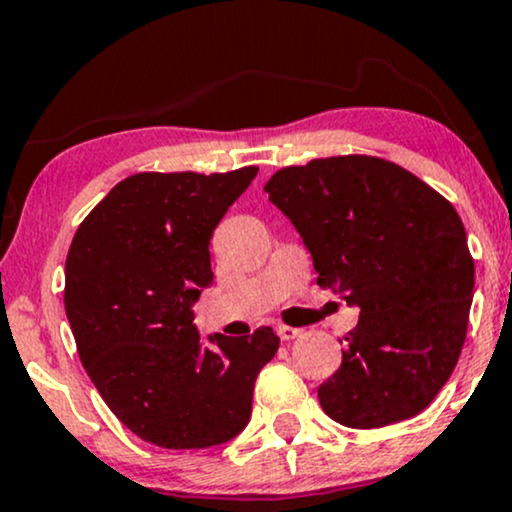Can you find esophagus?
Masks as SVG:
<instances>
[{"label":"esophagus","mask_w":512,"mask_h":512,"mask_svg":"<svg viewBox=\"0 0 512 512\" xmlns=\"http://www.w3.org/2000/svg\"><path fill=\"white\" fill-rule=\"evenodd\" d=\"M276 334L281 337V342H291V339L301 337L303 330H296V327H289V325H279L276 327Z\"/></svg>","instance_id":"obj_1"}]
</instances>
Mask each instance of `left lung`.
Returning a JSON list of instances; mask_svg holds the SVG:
<instances>
[{
    "label": "left lung",
    "mask_w": 512,
    "mask_h": 512,
    "mask_svg": "<svg viewBox=\"0 0 512 512\" xmlns=\"http://www.w3.org/2000/svg\"><path fill=\"white\" fill-rule=\"evenodd\" d=\"M313 255L317 284L358 308L342 366L317 387L349 428L411 419L448 383L467 337L474 260L443 195L375 156L315 158L264 185Z\"/></svg>",
    "instance_id": "1"
}]
</instances>
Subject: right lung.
I'll list each match as a JSON object with an SVG mask.
<instances>
[{
  "instance_id": "obj_1",
  "label": "right lung",
  "mask_w": 512,
  "mask_h": 512,
  "mask_svg": "<svg viewBox=\"0 0 512 512\" xmlns=\"http://www.w3.org/2000/svg\"><path fill=\"white\" fill-rule=\"evenodd\" d=\"M257 168L137 173L76 228L64 310L88 378L134 436L158 448L236 438L252 390L279 349L272 327L199 342L192 305L211 286L209 240Z\"/></svg>"
}]
</instances>
